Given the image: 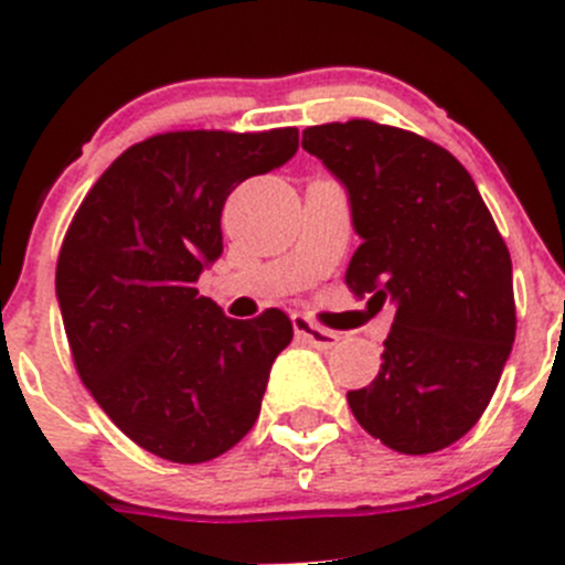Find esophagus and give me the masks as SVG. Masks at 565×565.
Wrapping results in <instances>:
<instances>
[{
	"label": "esophagus",
	"mask_w": 565,
	"mask_h": 565,
	"mask_svg": "<svg viewBox=\"0 0 565 565\" xmlns=\"http://www.w3.org/2000/svg\"><path fill=\"white\" fill-rule=\"evenodd\" d=\"M292 324H295V333H298L306 344L317 347V350H330V347H335V341H339V333H335V330L322 328V324L311 322V319L303 315H295Z\"/></svg>",
	"instance_id": "1"
}]
</instances>
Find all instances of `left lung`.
Returning a JSON list of instances; mask_svg holds the SVG:
<instances>
[{"label": "left lung", "instance_id": "left-lung-1", "mask_svg": "<svg viewBox=\"0 0 565 565\" xmlns=\"http://www.w3.org/2000/svg\"><path fill=\"white\" fill-rule=\"evenodd\" d=\"M303 150L350 193L358 300H393L383 366L347 393L358 424L398 454L454 446L487 409L516 335L511 254L446 147L372 119L311 125Z\"/></svg>", "mask_w": 565, "mask_h": 565}]
</instances>
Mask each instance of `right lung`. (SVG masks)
Masks as SVG:
<instances>
[{
	"mask_svg": "<svg viewBox=\"0 0 565 565\" xmlns=\"http://www.w3.org/2000/svg\"><path fill=\"white\" fill-rule=\"evenodd\" d=\"M295 150L298 128L150 136L98 177L67 226L56 298L76 372L156 457L202 465L259 418L292 322L281 309L230 319L196 281L224 250L226 196Z\"/></svg>",
	"mask_w": 565,
	"mask_h": 565,
	"instance_id": "right-lung-1",
	"label": "right lung"
}]
</instances>
